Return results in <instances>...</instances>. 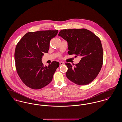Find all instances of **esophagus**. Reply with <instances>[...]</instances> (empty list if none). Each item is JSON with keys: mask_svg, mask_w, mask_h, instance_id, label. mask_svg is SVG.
I'll use <instances>...</instances> for the list:
<instances>
[{"mask_svg": "<svg viewBox=\"0 0 122 122\" xmlns=\"http://www.w3.org/2000/svg\"><path fill=\"white\" fill-rule=\"evenodd\" d=\"M64 63L63 62H60V66H61V65H64Z\"/></svg>", "mask_w": 122, "mask_h": 122, "instance_id": "esophagus-1", "label": "esophagus"}]
</instances>
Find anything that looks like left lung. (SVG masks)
I'll return each instance as SVG.
<instances>
[{
	"instance_id": "8db88e82",
	"label": "left lung",
	"mask_w": 122,
	"mask_h": 122,
	"mask_svg": "<svg viewBox=\"0 0 122 122\" xmlns=\"http://www.w3.org/2000/svg\"><path fill=\"white\" fill-rule=\"evenodd\" d=\"M58 35L68 42L69 55L82 57L78 64L65 63L66 75L75 84L83 86L92 82L98 76L103 61V52L100 39L85 29L61 30Z\"/></svg>"
}]
</instances>
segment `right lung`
<instances>
[{"mask_svg":"<svg viewBox=\"0 0 122 122\" xmlns=\"http://www.w3.org/2000/svg\"><path fill=\"white\" fill-rule=\"evenodd\" d=\"M58 32V30L29 32L18 43L15 52L16 69L28 87L39 89L52 81L60 63L53 61L48 66H44L42 58L44 52H48L50 41Z\"/></svg>","mask_w":122,"mask_h":122,"instance_id":"right-lung-1","label":"right lung"}]
</instances>
